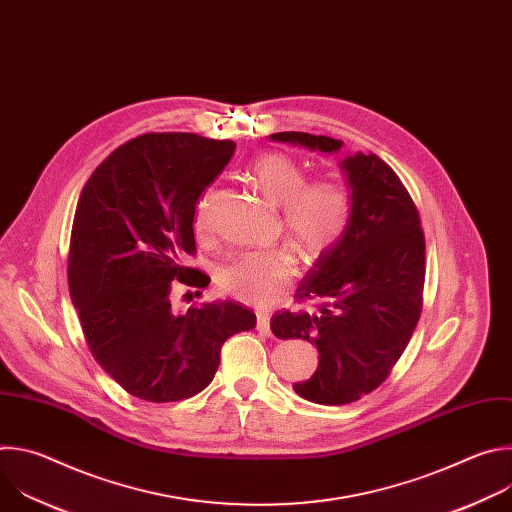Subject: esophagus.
Instances as JSON below:
<instances>
[{
  "mask_svg": "<svg viewBox=\"0 0 512 512\" xmlns=\"http://www.w3.org/2000/svg\"><path fill=\"white\" fill-rule=\"evenodd\" d=\"M257 330L263 334H271V324L267 314H257Z\"/></svg>",
  "mask_w": 512,
  "mask_h": 512,
  "instance_id": "34e87169",
  "label": "esophagus"
}]
</instances>
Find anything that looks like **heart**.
Wrapping results in <instances>:
<instances>
[{
	"label": "heart",
	"mask_w": 512,
	"mask_h": 512,
	"mask_svg": "<svg viewBox=\"0 0 512 512\" xmlns=\"http://www.w3.org/2000/svg\"><path fill=\"white\" fill-rule=\"evenodd\" d=\"M249 174L271 202L281 204L283 229L304 255L320 257L342 241L354 212L352 190L342 178L308 180L306 168L281 152L257 156ZM208 198L204 194L196 206L198 233L208 229ZM291 275L294 257L281 249H261L235 255L216 279L223 291L243 302L267 304Z\"/></svg>",
	"instance_id": "heart-1"
}]
</instances>
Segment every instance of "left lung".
<instances>
[{
  "label": "left lung",
  "mask_w": 512,
  "mask_h": 512,
  "mask_svg": "<svg viewBox=\"0 0 512 512\" xmlns=\"http://www.w3.org/2000/svg\"><path fill=\"white\" fill-rule=\"evenodd\" d=\"M271 139L338 152L340 139L302 131ZM354 198L342 241L320 255L296 298L314 312H279L271 330L281 340L316 344V373L294 391L320 405H346L375 391L407 348L423 308L425 237L417 206L375 154L342 162Z\"/></svg>",
  "instance_id": "1"
}]
</instances>
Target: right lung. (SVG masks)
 <instances>
[{"instance_id":"add662e5","label":"right lung","mask_w":512,"mask_h":512,"mask_svg":"<svg viewBox=\"0 0 512 512\" xmlns=\"http://www.w3.org/2000/svg\"><path fill=\"white\" fill-rule=\"evenodd\" d=\"M235 148L231 139L196 133H145L119 145L81 192L70 298L93 358L137 399L194 397L214 379L223 344L255 328V314L241 304L204 302L182 312L174 300L178 285L200 296L210 283L182 261L196 255V202Z\"/></svg>"}]
</instances>
